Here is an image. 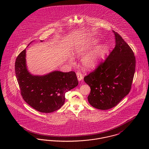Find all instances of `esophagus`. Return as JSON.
I'll use <instances>...</instances> for the list:
<instances>
[{
  "label": "esophagus",
  "mask_w": 149,
  "mask_h": 149,
  "mask_svg": "<svg viewBox=\"0 0 149 149\" xmlns=\"http://www.w3.org/2000/svg\"><path fill=\"white\" fill-rule=\"evenodd\" d=\"M76 75H77V79H78V80L79 81H81L83 80V74L81 73V72H77L76 73Z\"/></svg>",
  "instance_id": "obj_1"
}]
</instances>
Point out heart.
Instances as JSON below:
<instances>
[{"mask_svg": "<svg viewBox=\"0 0 149 149\" xmlns=\"http://www.w3.org/2000/svg\"><path fill=\"white\" fill-rule=\"evenodd\" d=\"M91 47V45H82L77 46L74 50L73 54L76 56H81L84 55L85 53L90 49ZM104 48L103 46H99L97 47L93 52L91 53L86 55L83 60V65L84 68L88 69L94 68L96 64H97L99 60L104 53ZM70 62L73 63L72 59L70 60Z\"/></svg>", "mask_w": 149, "mask_h": 149, "instance_id": "1", "label": "heart"}]
</instances>
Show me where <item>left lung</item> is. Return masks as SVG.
I'll return each instance as SVG.
<instances>
[{
	"label": "left lung",
	"instance_id": "left-lung-1",
	"mask_svg": "<svg viewBox=\"0 0 149 149\" xmlns=\"http://www.w3.org/2000/svg\"><path fill=\"white\" fill-rule=\"evenodd\" d=\"M115 46L104 60L84 78L91 88L88 96L93 107L107 110L116 106L129 93L135 70L134 53L122 37L113 31Z\"/></svg>",
	"mask_w": 149,
	"mask_h": 149
}]
</instances>
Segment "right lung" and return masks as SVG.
<instances>
[{"label":"right lung","instance_id":"obj_1","mask_svg":"<svg viewBox=\"0 0 149 149\" xmlns=\"http://www.w3.org/2000/svg\"><path fill=\"white\" fill-rule=\"evenodd\" d=\"M26 49L18 56L15 70L22 98L30 106L43 113H50L63 106L65 93L78 85L73 71H54L45 76H33L26 65Z\"/></svg>","mask_w":149,"mask_h":149}]
</instances>
